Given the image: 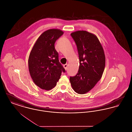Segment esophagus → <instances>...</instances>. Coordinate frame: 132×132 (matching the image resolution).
Wrapping results in <instances>:
<instances>
[{"instance_id": "esophagus-1", "label": "esophagus", "mask_w": 132, "mask_h": 132, "mask_svg": "<svg viewBox=\"0 0 132 132\" xmlns=\"http://www.w3.org/2000/svg\"><path fill=\"white\" fill-rule=\"evenodd\" d=\"M63 66H64V68L66 70L67 69V67H68V64H64V65H63Z\"/></svg>"}]
</instances>
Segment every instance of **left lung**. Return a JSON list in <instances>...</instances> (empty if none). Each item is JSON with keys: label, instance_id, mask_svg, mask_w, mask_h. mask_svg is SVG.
I'll return each mask as SVG.
<instances>
[{"label": "left lung", "instance_id": "obj_1", "mask_svg": "<svg viewBox=\"0 0 132 132\" xmlns=\"http://www.w3.org/2000/svg\"><path fill=\"white\" fill-rule=\"evenodd\" d=\"M77 47L80 66L76 75L70 77L71 86L76 93L84 94L88 92L102 76L105 57L97 37L86 31L71 34Z\"/></svg>", "mask_w": 132, "mask_h": 132}]
</instances>
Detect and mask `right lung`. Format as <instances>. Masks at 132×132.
<instances>
[{"label": "right lung", "mask_w": 132, "mask_h": 132, "mask_svg": "<svg viewBox=\"0 0 132 132\" xmlns=\"http://www.w3.org/2000/svg\"><path fill=\"white\" fill-rule=\"evenodd\" d=\"M63 34L56 29L44 31L30 52L28 59L30 74L35 84L42 89L48 90L54 88L62 72H65L54 47L57 39Z\"/></svg>", "instance_id": "obj_1"}]
</instances>
